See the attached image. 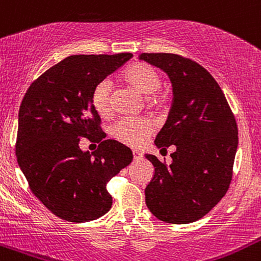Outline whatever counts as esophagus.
Here are the masks:
<instances>
[{
    "mask_svg": "<svg viewBox=\"0 0 261 261\" xmlns=\"http://www.w3.org/2000/svg\"><path fill=\"white\" fill-rule=\"evenodd\" d=\"M133 154H134V160L135 161H140L142 159V153L140 152L139 150H133Z\"/></svg>",
    "mask_w": 261,
    "mask_h": 261,
    "instance_id": "obj_1",
    "label": "esophagus"
}]
</instances>
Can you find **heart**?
Wrapping results in <instances>:
<instances>
[{"label": "heart", "mask_w": 261, "mask_h": 261, "mask_svg": "<svg viewBox=\"0 0 261 261\" xmlns=\"http://www.w3.org/2000/svg\"><path fill=\"white\" fill-rule=\"evenodd\" d=\"M122 79L126 84L133 87L142 95L148 96V104L159 105L162 98L156 95V91L161 87V75L151 65L146 63H136L128 67L122 74ZM91 102L96 113L100 116L108 117L113 113V95H111L110 84L107 80L98 83L91 94ZM153 124L147 119H131L125 117L117 121L111 127V135L115 140L128 146H140L152 134Z\"/></svg>", "instance_id": "1"}]
</instances>
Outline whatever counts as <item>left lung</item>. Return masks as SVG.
<instances>
[{"mask_svg": "<svg viewBox=\"0 0 261 261\" xmlns=\"http://www.w3.org/2000/svg\"><path fill=\"white\" fill-rule=\"evenodd\" d=\"M140 61L165 71L173 101L154 145H174L170 166L145 154L154 167L145 188L156 218L188 224L204 217L227 193L238 148L236 117L218 83L198 63L171 53H142Z\"/></svg>", "mask_w": 261, "mask_h": 261, "instance_id": "obj_1", "label": "left lung"}]
</instances>
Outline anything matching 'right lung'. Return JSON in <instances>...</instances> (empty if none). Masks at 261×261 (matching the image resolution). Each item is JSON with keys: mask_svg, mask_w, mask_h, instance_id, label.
I'll return each mask as SVG.
<instances>
[{"mask_svg": "<svg viewBox=\"0 0 261 261\" xmlns=\"http://www.w3.org/2000/svg\"><path fill=\"white\" fill-rule=\"evenodd\" d=\"M131 57H67L33 82L22 100L17 161L34 196L59 218L84 223L108 213L113 198L107 183L133 161L130 148L105 140L91 102L95 85ZM82 137L100 142L98 150L83 151Z\"/></svg>", "mask_w": 261, "mask_h": 261, "instance_id": "1", "label": "right lung"}]
</instances>
